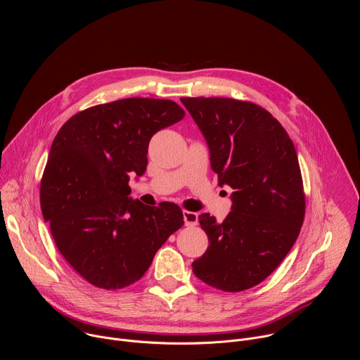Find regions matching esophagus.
I'll return each instance as SVG.
<instances>
[{
	"mask_svg": "<svg viewBox=\"0 0 360 360\" xmlns=\"http://www.w3.org/2000/svg\"><path fill=\"white\" fill-rule=\"evenodd\" d=\"M184 222L186 226H195L198 224V214L191 211H184Z\"/></svg>",
	"mask_w": 360,
	"mask_h": 360,
	"instance_id": "1",
	"label": "esophagus"
}]
</instances>
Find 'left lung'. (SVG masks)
Listing matches in <instances>:
<instances>
[{"label":"left lung","mask_w":360,"mask_h":360,"mask_svg":"<svg viewBox=\"0 0 360 360\" xmlns=\"http://www.w3.org/2000/svg\"><path fill=\"white\" fill-rule=\"evenodd\" d=\"M210 146L219 185L235 189L224 222L199 215L210 246L193 274L224 292L266 279L285 259L304 218L295 145L266 110L232 98H181Z\"/></svg>","instance_id":"1"}]
</instances>
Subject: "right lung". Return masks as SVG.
<instances>
[{"instance_id": "add662e5", "label": "right lung", "mask_w": 360, "mask_h": 360, "mask_svg": "<svg viewBox=\"0 0 360 360\" xmlns=\"http://www.w3.org/2000/svg\"><path fill=\"white\" fill-rule=\"evenodd\" d=\"M184 115L169 99L125 98L81 111L58 131L41 179V210L58 250L91 285L135 283L184 225L178 205L146 207L128 196L129 178L146 169L153 134Z\"/></svg>"}]
</instances>
